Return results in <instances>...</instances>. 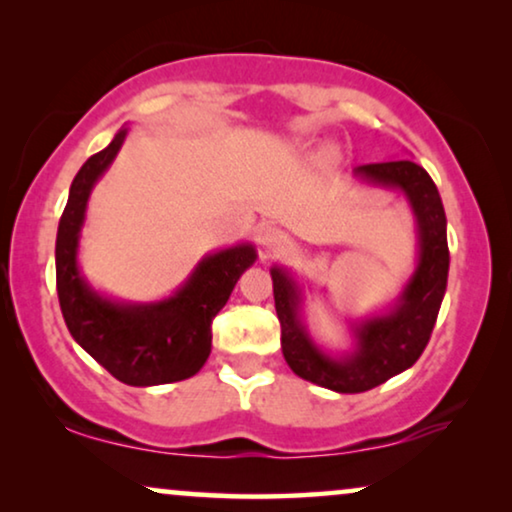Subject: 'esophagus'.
I'll use <instances>...</instances> for the list:
<instances>
[{
	"label": "esophagus",
	"instance_id": "obj_1",
	"mask_svg": "<svg viewBox=\"0 0 512 512\" xmlns=\"http://www.w3.org/2000/svg\"><path fill=\"white\" fill-rule=\"evenodd\" d=\"M285 245H288V236H285L281 229H276V227L262 229L260 248L264 255H276V252H281L285 248Z\"/></svg>",
	"mask_w": 512,
	"mask_h": 512
}]
</instances>
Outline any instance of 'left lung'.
I'll return each mask as SVG.
<instances>
[{"mask_svg": "<svg viewBox=\"0 0 512 512\" xmlns=\"http://www.w3.org/2000/svg\"><path fill=\"white\" fill-rule=\"evenodd\" d=\"M356 175L372 185L400 189L410 201L419 231L417 269L391 311L353 327L356 351L342 358L320 351L299 320L302 290L295 278L281 267L271 269L285 363L297 377L337 393L370 391L417 363L431 339L449 271L447 217L431 175L414 161L365 163L356 168Z\"/></svg>", "mask_w": 512, "mask_h": 512, "instance_id": "8db88e82", "label": "left lung"}]
</instances>
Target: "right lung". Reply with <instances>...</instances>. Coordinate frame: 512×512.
Returning a JSON list of instances; mask_svg holds the SVG:
<instances>
[{"mask_svg": "<svg viewBox=\"0 0 512 512\" xmlns=\"http://www.w3.org/2000/svg\"><path fill=\"white\" fill-rule=\"evenodd\" d=\"M128 128L88 159L72 180L56 238V288L67 330L88 356L128 386H159L194 377L210 356V323L234 285L257 260L250 243L203 257L173 297L121 304L95 292L77 264L86 203L100 175L124 145Z\"/></svg>", "mask_w": 512, "mask_h": 512, "instance_id": "right-lung-1", "label": "right lung"}]
</instances>
